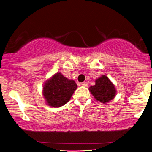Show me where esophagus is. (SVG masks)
<instances>
[{"label":"esophagus","instance_id":"34e87169","mask_svg":"<svg viewBox=\"0 0 152 152\" xmlns=\"http://www.w3.org/2000/svg\"><path fill=\"white\" fill-rule=\"evenodd\" d=\"M81 85L84 87H88V84L87 82H83V83H81Z\"/></svg>","mask_w":152,"mask_h":152}]
</instances>
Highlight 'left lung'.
Masks as SVG:
<instances>
[{"mask_svg": "<svg viewBox=\"0 0 152 152\" xmlns=\"http://www.w3.org/2000/svg\"><path fill=\"white\" fill-rule=\"evenodd\" d=\"M95 85L91 86L89 91L94 98L99 102L106 104L114 99L116 96V88L114 85L105 75L95 81Z\"/></svg>", "mask_w": 152, "mask_h": 152, "instance_id": "left-lung-1", "label": "left lung"}]
</instances>
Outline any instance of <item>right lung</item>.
Instances as JSON below:
<instances>
[{
    "mask_svg": "<svg viewBox=\"0 0 152 152\" xmlns=\"http://www.w3.org/2000/svg\"><path fill=\"white\" fill-rule=\"evenodd\" d=\"M76 88L77 85L74 81L56 73L45 82L43 95L48 106L58 108L69 102Z\"/></svg>",
    "mask_w": 152,
    "mask_h": 152,
    "instance_id": "add662e5",
    "label": "right lung"
}]
</instances>
